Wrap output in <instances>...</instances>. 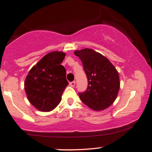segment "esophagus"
I'll use <instances>...</instances> for the list:
<instances>
[{
	"mask_svg": "<svg viewBox=\"0 0 152 152\" xmlns=\"http://www.w3.org/2000/svg\"><path fill=\"white\" fill-rule=\"evenodd\" d=\"M75 84H76V81H71V82H70V83H69V85H70V86H72V87H74L75 86Z\"/></svg>",
	"mask_w": 152,
	"mask_h": 152,
	"instance_id": "obj_1",
	"label": "esophagus"
}]
</instances>
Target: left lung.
Instances as JSON below:
<instances>
[{
  "instance_id": "8db88e82",
  "label": "left lung",
  "mask_w": 152,
  "mask_h": 152,
  "mask_svg": "<svg viewBox=\"0 0 152 152\" xmlns=\"http://www.w3.org/2000/svg\"><path fill=\"white\" fill-rule=\"evenodd\" d=\"M88 79L85 91L78 93L82 102L95 111L109 107L116 99L120 88L116 68L105 56L90 48L76 50Z\"/></svg>"
}]
</instances>
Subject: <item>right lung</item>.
I'll list each match as a JSON object with an SVG mask.
<instances>
[{
  "instance_id": "1",
  "label": "right lung",
  "mask_w": 152,
  "mask_h": 152,
  "mask_svg": "<svg viewBox=\"0 0 152 152\" xmlns=\"http://www.w3.org/2000/svg\"><path fill=\"white\" fill-rule=\"evenodd\" d=\"M65 56L58 51L46 54L26 76L24 86L27 97L39 111H52L61 102L63 92L69 84L65 68L61 65Z\"/></svg>"
}]
</instances>
